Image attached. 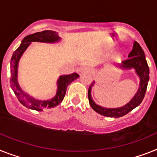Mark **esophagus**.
I'll return each instance as SVG.
<instances>
[{
  "label": "esophagus",
  "mask_w": 157,
  "mask_h": 157,
  "mask_svg": "<svg viewBox=\"0 0 157 157\" xmlns=\"http://www.w3.org/2000/svg\"><path fill=\"white\" fill-rule=\"evenodd\" d=\"M90 72L91 71V69H90V67H84L82 69V72Z\"/></svg>",
  "instance_id": "esophagus-1"
}]
</instances>
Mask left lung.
Wrapping results in <instances>:
<instances>
[{"mask_svg":"<svg viewBox=\"0 0 157 157\" xmlns=\"http://www.w3.org/2000/svg\"><path fill=\"white\" fill-rule=\"evenodd\" d=\"M119 67L124 70L134 68L136 73L137 74V75L139 76L140 79V80L139 89L134 97L126 105H124L121 107H118V108H106V107H103L96 104L91 98V94H90L91 87L94 83V82H93V83L90 85L88 89L89 103L94 111H96L97 113L100 114L102 116L115 118L125 116L128 112H130L134 108H136L137 106H139L141 102L143 101L144 95H145L147 82L149 80V68H148L147 63L146 61L144 52L138 42H136V41H134L132 50L128 54V58L126 60L123 61L122 63L120 64Z\"/></svg>","mask_w":157,"mask_h":157,"instance_id":"1","label":"left lung"}]
</instances>
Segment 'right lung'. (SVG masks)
Here are the masks:
<instances>
[{
  "label": "right lung",
  "mask_w": 157,
  "mask_h": 157,
  "mask_svg": "<svg viewBox=\"0 0 157 157\" xmlns=\"http://www.w3.org/2000/svg\"><path fill=\"white\" fill-rule=\"evenodd\" d=\"M60 37H58V33L53 30H44L41 32L33 33L28 35L25 37L21 41L20 46L17 49L14 53L10 62V71H11V78H10V86L13 90L14 94L17 96L23 106L27 108L35 111H41L45 109H49L51 107L62 103L63 100L67 91V88L70 83H71L74 80L79 77L77 73H73L67 75H62L59 77L57 85H58V90L56 95L50 100H38L33 97H31L28 94L24 92L22 89L20 87L17 82V68L18 63L21 57L25 51L28 46L33 41H39V42H47V43H54L60 41Z\"/></svg>",
  "instance_id": "right-lung-1"
}]
</instances>
